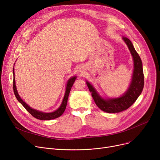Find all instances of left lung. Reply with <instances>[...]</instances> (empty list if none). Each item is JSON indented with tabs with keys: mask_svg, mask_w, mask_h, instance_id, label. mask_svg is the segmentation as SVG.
Masks as SVG:
<instances>
[{
	"mask_svg": "<svg viewBox=\"0 0 160 160\" xmlns=\"http://www.w3.org/2000/svg\"><path fill=\"white\" fill-rule=\"evenodd\" d=\"M122 39L130 50L134 63L132 80L127 91L121 97L105 100L99 96L88 82H86L95 104L100 110L106 113H119L127 110L136 102L144 87V74L141 58L130 40L124 36Z\"/></svg>",
	"mask_w": 160,
	"mask_h": 160,
	"instance_id": "obj_1",
	"label": "left lung"
}]
</instances>
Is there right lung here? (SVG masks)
Listing matches in <instances>:
<instances>
[{
  "label": "right lung",
  "mask_w": 160,
  "mask_h": 160,
  "mask_svg": "<svg viewBox=\"0 0 160 160\" xmlns=\"http://www.w3.org/2000/svg\"><path fill=\"white\" fill-rule=\"evenodd\" d=\"M13 75H14V69H13ZM77 78L76 77H72L71 78H70L68 80V82L67 83V87H66V91H65V93L64 95V98L62 101V103L60 106V107L57 110H56L54 112L52 113H43L39 111L36 110L34 109L31 108L30 106H28V105H27L26 103H25L23 100L21 98V97H19L18 91H17L16 89V86H15V78H13V92L14 94L17 98V99L18 100V101L24 106V108L26 109V110L35 118L39 119V120H51V119H54L56 118H58V117H60L64 112L66 106H67V100H68V97H69V95L70 93L71 89L73 85V83Z\"/></svg>",
  "instance_id": "obj_1"
}]
</instances>
